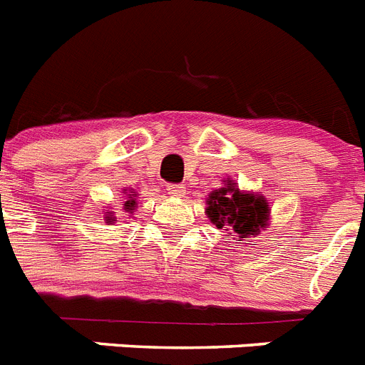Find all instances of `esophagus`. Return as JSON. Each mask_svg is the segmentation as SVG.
I'll return each instance as SVG.
<instances>
[{"mask_svg": "<svg viewBox=\"0 0 365 365\" xmlns=\"http://www.w3.org/2000/svg\"><path fill=\"white\" fill-rule=\"evenodd\" d=\"M186 192V188L182 185H168V194L171 197H182Z\"/></svg>", "mask_w": 365, "mask_h": 365, "instance_id": "34e87169", "label": "esophagus"}]
</instances>
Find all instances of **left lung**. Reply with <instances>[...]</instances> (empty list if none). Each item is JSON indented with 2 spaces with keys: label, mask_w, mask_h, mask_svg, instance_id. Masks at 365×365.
<instances>
[{
  "label": "left lung",
  "mask_w": 365,
  "mask_h": 365,
  "mask_svg": "<svg viewBox=\"0 0 365 365\" xmlns=\"http://www.w3.org/2000/svg\"><path fill=\"white\" fill-rule=\"evenodd\" d=\"M207 203V214L214 225L223 230H235L238 238L258 235L269 217V205L262 195L240 194L232 185L212 192Z\"/></svg>",
  "instance_id": "1"
}]
</instances>
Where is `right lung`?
I'll return each instance as SVG.
<instances>
[{"instance_id": "right-lung-1", "label": "right lung", "mask_w": 365, "mask_h": 365, "mask_svg": "<svg viewBox=\"0 0 365 365\" xmlns=\"http://www.w3.org/2000/svg\"><path fill=\"white\" fill-rule=\"evenodd\" d=\"M129 195H133V197H135V192H130ZM135 205H136L135 199H127V201H125V210H127V212H133V210H135ZM108 220H112V217H107V221Z\"/></svg>"}]
</instances>
